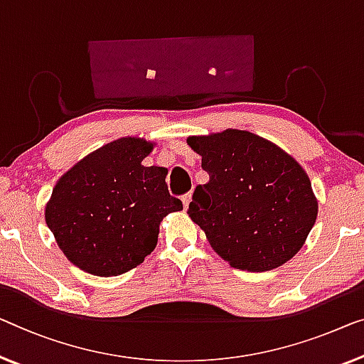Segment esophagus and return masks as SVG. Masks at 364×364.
<instances>
[{
    "mask_svg": "<svg viewBox=\"0 0 364 364\" xmlns=\"http://www.w3.org/2000/svg\"><path fill=\"white\" fill-rule=\"evenodd\" d=\"M191 196H193V194H191V193H188V194H184V196L181 198V200H183V205H184V209H188L189 203H191Z\"/></svg>",
    "mask_w": 364,
    "mask_h": 364,
    "instance_id": "1",
    "label": "esophagus"
}]
</instances>
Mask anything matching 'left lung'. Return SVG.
Segmentation results:
<instances>
[{
  "label": "left lung",
  "mask_w": 364,
  "mask_h": 364,
  "mask_svg": "<svg viewBox=\"0 0 364 364\" xmlns=\"http://www.w3.org/2000/svg\"><path fill=\"white\" fill-rule=\"evenodd\" d=\"M209 181L194 189L189 217L214 252L237 269L269 271L301 250L317 219L304 168L248 130L188 137Z\"/></svg>",
  "instance_id": "left-lung-1"
}]
</instances>
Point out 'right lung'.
<instances>
[{
  "label": "right lung",
  "mask_w": 364,
  "mask_h": 364,
  "mask_svg": "<svg viewBox=\"0 0 364 364\" xmlns=\"http://www.w3.org/2000/svg\"><path fill=\"white\" fill-rule=\"evenodd\" d=\"M151 150L145 139H117L57 181L46 222L75 267L102 278L139 267L154 252L164 217L183 209L168 193L166 168L142 165Z\"/></svg>",
  "instance_id": "1"
}]
</instances>
